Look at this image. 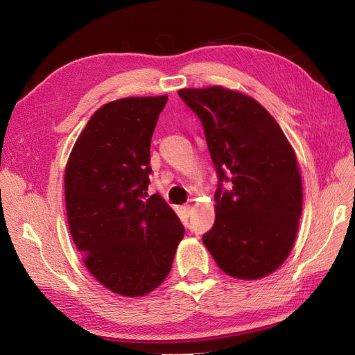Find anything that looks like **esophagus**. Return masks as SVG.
Here are the masks:
<instances>
[{
	"instance_id": "esophagus-1",
	"label": "esophagus",
	"mask_w": 355,
	"mask_h": 355,
	"mask_svg": "<svg viewBox=\"0 0 355 355\" xmlns=\"http://www.w3.org/2000/svg\"><path fill=\"white\" fill-rule=\"evenodd\" d=\"M184 213L187 214V216H191V214H192V206H189V204H188V206H184Z\"/></svg>"
}]
</instances>
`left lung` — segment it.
Here are the masks:
<instances>
[{
  "label": "left lung",
  "instance_id": "left-lung-1",
  "mask_svg": "<svg viewBox=\"0 0 355 355\" xmlns=\"http://www.w3.org/2000/svg\"><path fill=\"white\" fill-rule=\"evenodd\" d=\"M178 94L200 118L219 179L216 219L204 245L231 277L256 280L274 272L292 250L302 213L292 145L271 114L243 93L214 85Z\"/></svg>",
  "mask_w": 355,
  "mask_h": 355
}]
</instances>
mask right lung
<instances>
[{
  "instance_id": "1",
  "label": "right lung",
  "mask_w": 355,
  "mask_h": 355,
  "mask_svg": "<svg viewBox=\"0 0 355 355\" xmlns=\"http://www.w3.org/2000/svg\"><path fill=\"white\" fill-rule=\"evenodd\" d=\"M167 96L103 105L65 168L68 225L83 262L111 292L137 297L166 280L185 228L158 194L148 196L149 148Z\"/></svg>"
}]
</instances>
